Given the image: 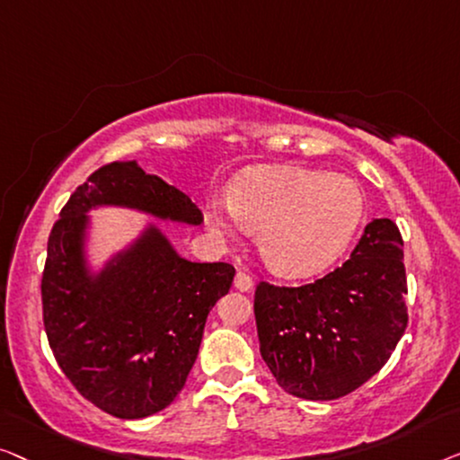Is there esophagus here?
<instances>
[{
    "mask_svg": "<svg viewBox=\"0 0 460 460\" xmlns=\"http://www.w3.org/2000/svg\"><path fill=\"white\" fill-rule=\"evenodd\" d=\"M235 288L239 289V292H250V289L254 288V277H252L250 273H245V270H237Z\"/></svg>",
    "mask_w": 460,
    "mask_h": 460,
    "instance_id": "obj_1",
    "label": "esophagus"
}]
</instances>
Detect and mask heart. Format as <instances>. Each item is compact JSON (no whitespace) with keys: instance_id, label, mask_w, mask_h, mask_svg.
<instances>
[{"instance_id":"b5f03b06","label":"heart","mask_w":460,"mask_h":460,"mask_svg":"<svg viewBox=\"0 0 460 460\" xmlns=\"http://www.w3.org/2000/svg\"><path fill=\"white\" fill-rule=\"evenodd\" d=\"M227 206H206L212 235L229 242L239 229L261 233L264 262L283 277L313 275L332 262L365 215V198L352 179L306 168L245 174L233 183Z\"/></svg>"}]
</instances>
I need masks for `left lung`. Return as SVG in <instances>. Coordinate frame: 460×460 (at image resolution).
I'll return each mask as SVG.
<instances>
[{"instance_id": "left-lung-1", "label": "left lung", "mask_w": 460, "mask_h": 460, "mask_svg": "<svg viewBox=\"0 0 460 460\" xmlns=\"http://www.w3.org/2000/svg\"><path fill=\"white\" fill-rule=\"evenodd\" d=\"M404 242L390 218L371 221L350 258L297 288L261 281V354L283 390L306 400L346 396L373 377L404 335Z\"/></svg>"}]
</instances>
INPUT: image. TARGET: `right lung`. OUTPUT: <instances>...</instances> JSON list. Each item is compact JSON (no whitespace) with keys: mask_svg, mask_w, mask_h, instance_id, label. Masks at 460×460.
Segmentation results:
<instances>
[{"mask_svg":"<svg viewBox=\"0 0 460 460\" xmlns=\"http://www.w3.org/2000/svg\"><path fill=\"white\" fill-rule=\"evenodd\" d=\"M122 204L198 225L183 191L135 163H108L79 185L51 227L41 277L43 325L58 367L108 415L144 419L166 409L196 362L208 313L229 292V262H190L152 229L95 281L81 262L89 208Z\"/></svg>","mask_w":460,"mask_h":460,"instance_id":"add662e5","label":"right lung"}]
</instances>
